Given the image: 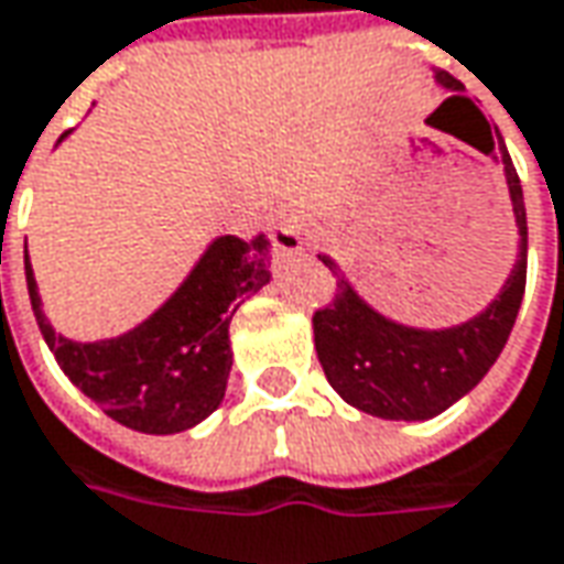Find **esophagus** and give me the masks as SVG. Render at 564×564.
Returning a JSON list of instances; mask_svg holds the SVG:
<instances>
[{"instance_id":"34e87169","label":"esophagus","mask_w":564,"mask_h":564,"mask_svg":"<svg viewBox=\"0 0 564 564\" xmlns=\"http://www.w3.org/2000/svg\"><path fill=\"white\" fill-rule=\"evenodd\" d=\"M270 235L279 253H297L301 250V216L294 206H275L270 213Z\"/></svg>"}]
</instances>
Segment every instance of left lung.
<instances>
[{
	"label": "left lung",
	"instance_id": "left-lung-1",
	"mask_svg": "<svg viewBox=\"0 0 564 564\" xmlns=\"http://www.w3.org/2000/svg\"><path fill=\"white\" fill-rule=\"evenodd\" d=\"M436 80L445 90H455L448 99H462L474 106L462 94V84L455 77L436 72ZM474 112L484 119L477 106ZM484 124L487 138L477 143V150L499 160L506 169L511 209L521 238L514 270L506 279L502 292L496 294V301H489L487 311L448 329L401 326L395 319L377 314L338 272L336 260L319 253V260L333 270V275H338V285L333 304L314 314L316 358L323 364L329 386L364 414L382 421H430L487 377V370L509 341L528 282V213L521 178L511 165L502 134L492 131L487 119Z\"/></svg>",
	"mask_w": 564,
	"mask_h": 564
}]
</instances>
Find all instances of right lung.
<instances>
[{
	"label": "right lung",
	"instance_id": "add662e5",
	"mask_svg": "<svg viewBox=\"0 0 564 564\" xmlns=\"http://www.w3.org/2000/svg\"><path fill=\"white\" fill-rule=\"evenodd\" d=\"M24 275L36 326L65 377L121 426L169 436L209 417L226 399L228 323L245 294L270 282V241L263 235L216 238L156 314L102 341L58 336L40 307L28 253Z\"/></svg>",
	"mask_w": 564,
	"mask_h": 564
}]
</instances>
